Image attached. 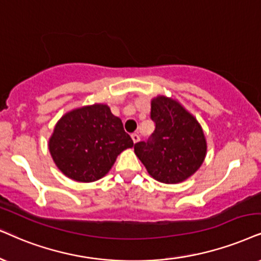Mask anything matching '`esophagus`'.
I'll return each mask as SVG.
<instances>
[{"mask_svg": "<svg viewBox=\"0 0 261 261\" xmlns=\"http://www.w3.org/2000/svg\"><path fill=\"white\" fill-rule=\"evenodd\" d=\"M131 138H133L134 143H137V142L140 141V136H138L137 134H133V135H131Z\"/></svg>", "mask_w": 261, "mask_h": 261, "instance_id": "34e87169", "label": "esophagus"}]
</instances>
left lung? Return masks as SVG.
Returning a JSON list of instances; mask_svg holds the SVG:
<instances>
[{"instance_id":"8db88e82","label":"left lung","mask_w":261,"mask_h":261,"mask_svg":"<svg viewBox=\"0 0 261 261\" xmlns=\"http://www.w3.org/2000/svg\"><path fill=\"white\" fill-rule=\"evenodd\" d=\"M150 118L155 123L153 136L147 143L135 144V154L158 182H184L206 158L202 126L179 101L165 95L151 98Z\"/></svg>"}]
</instances>
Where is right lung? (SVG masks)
Segmentation results:
<instances>
[{"label":"right lung","instance_id":"1","mask_svg":"<svg viewBox=\"0 0 261 261\" xmlns=\"http://www.w3.org/2000/svg\"><path fill=\"white\" fill-rule=\"evenodd\" d=\"M134 142L120 118L106 103L82 106L65 113L48 142L53 161L66 177L90 183L110 172L121 151Z\"/></svg>","mask_w":261,"mask_h":261}]
</instances>
